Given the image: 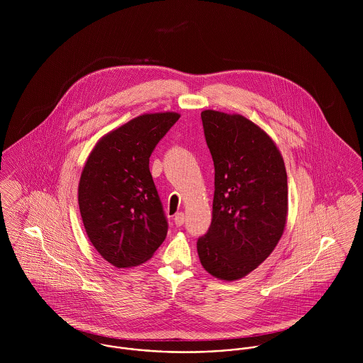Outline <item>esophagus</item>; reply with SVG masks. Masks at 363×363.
Instances as JSON below:
<instances>
[{
    "mask_svg": "<svg viewBox=\"0 0 363 363\" xmlns=\"http://www.w3.org/2000/svg\"><path fill=\"white\" fill-rule=\"evenodd\" d=\"M184 219H186V218H184V213H183V212H177V213L174 215V219H173V220H174V225H176V226H182V225L184 223Z\"/></svg>",
    "mask_w": 363,
    "mask_h": 363,
    "instance_id": "obj_1",
    "label": "esophagus"
}]
</instances>
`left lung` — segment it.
Listing matches in <instances>:
<instances>
[{
    "label": "left lung",
    "mask_w": 363,
    "mask_h": 363,
    "mask_svg": "<svg viewBox=\"0 0 363 363\" xmlns=\"http://www.w3.org/2000/svg\"><path fill=\"white\" fill-rule=\"evenodd\" d=\"M215 167L212 222L197 240L208 272L223 281L246 277L278 245L288 213V180L274 141L246 117L201 113Z\"/></svg>",
    "instance_id": "1"
}]
</instances>
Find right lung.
<instances>
[{
  "instance_id": "right-lung-1",
  "label": "right lung",
  "mask_w": 363,
  "mask_h": 363,
  "mask_svg": "<svg viewBox=\"0 0 363 363\" xmlns=\"http://www.w3.org/2000/svg\"><path fill=\"white\" fill-rule=\"evenodd\" d=\"M177 113L143 114L108 133L88 157L78 203L88 238L117 268L154 256L167 233L150 156L179 120Z\"/></svg>"
}]
</instances>
